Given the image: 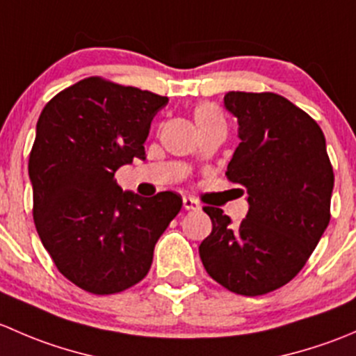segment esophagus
<instances>
[{"instance_id":"1","label":"esophagus","mask_w":356,"mask_h":356,"mask_svg":"<svg viewBox=\"0 0 356 356\" xmlns=\"http://www.w3.org/2000/svg\"><path fill=\"white\" fill-rule=\"evenodd\" d=\"M182 204H184L186 210H200V203L195 198H191V196H184Z\"/></svg>"}]
</instances>
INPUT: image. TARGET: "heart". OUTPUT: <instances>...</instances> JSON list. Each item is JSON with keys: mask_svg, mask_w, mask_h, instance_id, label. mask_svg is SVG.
I'll return each instance as SVG.
<instances>
[{"mask_svg": "<svg viewBox=\"0 0 356 356\" xmlns=\"http://www.w3.org/2000/svg\"><path fill=\"white\" fill-rule=\"evenodd\" d=\"M195 118L198 124H203V122H208V120H215V118H222L220 111L215 105H200L198 108L195 110Z\"/></svg>", "mask_w": 356, "mask_h": 356, "instance_id": "1", "label": "heart"}]
</instances>
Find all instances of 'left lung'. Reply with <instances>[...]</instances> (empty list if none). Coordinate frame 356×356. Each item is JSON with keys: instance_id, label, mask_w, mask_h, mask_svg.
<instances>
[{"instance_id": "left-lung-1", "label": "left lung", "mask_w": 356, "mask_h": 356, "mask_svg": "<svg viewBox=\"0 0 356 356\" xmlns=\"http://www.w3.org/2000/svg\"><path fill=\"white\" fill-rule=\"evenodd\" d=\"M224 106L241 139L227 179L246 188V218L232 225L204 207L211 234L200 257L211 279L232 293L260 296L305 267L331 220L332 165L317 122L274 92L231 91Z\"/></svg>"}]
</instances>
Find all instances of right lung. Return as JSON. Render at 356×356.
Listing matches in <instances>:
<instances>
[{"label": "right lung", "instance_id": "right-lung-1", "mask_svg": "<svg viewBox=\"0 0 356 356\" xmlns=\"http://www.w3.org/2000/svg\"><path fill=\"white\" fill-rule=\"evenodd\" d=\"M167 103V96L88 77L39 115L29 156L34 224L56 268L81 289L113 294L138 284L181 211L175 193L143 198L115 181L122 165L145 160L152 120Z\"/></svg>", "mask_w": 356, "mask_h": 356}]
</instances>
